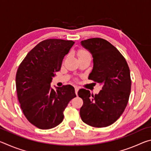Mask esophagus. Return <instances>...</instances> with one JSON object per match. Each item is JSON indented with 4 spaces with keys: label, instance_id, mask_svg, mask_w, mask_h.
<instances>
[{
    "label": "esophagus",
    "instance_id": "34e87169",
    "mask_svg": "<svg viewBox=\"0 0 151 151\" xmlns=\"http://www.w3.org/2000/svg\"><path fill=\"white\" fill-rule=\"evenodd\" d=\"M75 93H76V95H77L78 91V90H79V87H78V86H75Z\"/></svg>",
    "mask_w": 151,
    "mask_h": 151
}]
</instances>
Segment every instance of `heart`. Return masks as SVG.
<instances>
[{"instance_id": "obj_1", "label": "heart", "mask_w": 151, "mask_h": 151, "mask_svg": "<svg viewBox=\"0 0 151 151\" xmlns=\"http://www.w3.org/2000/svg\"><path fill=\"white\" fill-rule=\"evenodd\" d=\"M89 55V54L87 51L84 50H81L79 51V52H78V57H81V56H84V55Z\"/></svg>"}]
</instances>
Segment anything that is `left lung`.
Instances as JSON below:
<instances>
[{"label":"left lung","instance_id":"1","mask_svg":"<svg viewBox=\"0 0 151 151\" xmlns=\"http://www.w3.org/2000/svg\"><path fill=\"white\" fill-rule=\"evenodd\" d=\"M81 45L91 53L93 68L88 79L101 84L99 94L81 88V118L91 127L102 128L113 124L123 113L131 88L130 70L121 53L107 40L93 38L82 40Z\"/></svg>","mask_w":151,"mask_h":151}]
</instances>
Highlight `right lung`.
I'll list each match as a JSON object with an SVG mask.
<instances>
[{
	"instance_id": "obj_1",
	"label": "right lung",
	"mask_w": 151,
	"mask_h": 151,
	"mask_svg": "<svg viewBox=\"0 0 151 151\" xmlns=\"http://www.w3.org/2000/svg\"><path fill=\"white\" fill-rule=\"evenodd\" d=\"M74 44L73 40H43L28 53L18 68L16 88L20 108L28 121L39 129H50L61 123L65 108L76 97L70 85L57 90L50 86Z\"/></svg>"
}]
</instances>
